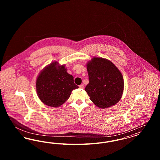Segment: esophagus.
I'll list each match as a JSON object with an SVG mask.
<instances>
[{
	"instance_id": "1",
	"label": "esophagus",
	"mask_w": 160,
	"mask_h": 160,
	"mask_svg": "<svg viewBox=\"0 0 160 160\" xmlns=\"http://www.w3.org/2000/svg\"><path fill=\"white\" fill-rule=\"evenodd\" d=\"M79 88H80V89H83V88H84L83 84H80V85H79Z\"/></svg>"
}]
</instances>
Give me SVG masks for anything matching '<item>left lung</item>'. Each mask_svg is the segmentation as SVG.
Masks as SVG:
<instances>
[{
    "label": "left lung",
    "instance_id": "left-lung-1",
    "mask_svg": "<svg viewBox=\"0 0 160 160\" xmlns=\"http://www.w3.org/2000/svg\"><path fill=\"white\" fill-rule=\"evenodd\" d=\"M89 83L85 91L99 108L115 105L122 97L124 82L121 72L109 60L93 58L87 63Z\"/></svg>",
    "mask_w": 160,
    "mask_h": 160
}]
</instances>
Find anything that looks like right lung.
<instances>
[{
    "label": "right lung",
    "mask_w": 160,
    "mask_h": 160,
    "mask_svg": "<svg viewBox=\"0 0 160 160\" xmlns=\"http://www.w3.org/2000/svg\"><path fill=\"white\" fill-rule=\"evenodd\" d=\"M38 97L47 106L58 107L63 104L73 89L78 88L74 77L67 72L65 65L54 62L41 71L36 82Z\"/></svg>",
    "instance_id": "1"
}]
</instances>
